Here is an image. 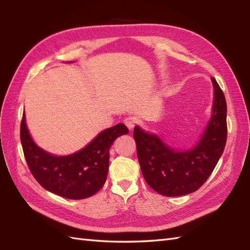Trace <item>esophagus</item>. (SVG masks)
I'll return each mask as SVG.
<instances>
[{
	"mask_svg": "<svg viewBox=\"0 0 250 250\" xmlns=\"http://www.w3.org/2000/svg\"><path fill=\"white\" fill-rule=\"evenodd\" d=\"M124 122H125V125L128 126L129 130H132L136 125V119L133 118V117H126Z\"/></svg>",
	"mask_w": 250,
	"mask_h": 250,
	"instance_id": "1",
	"label": "esophagus"
}]
</instances>
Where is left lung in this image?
I'll return each mask as SVG.
<instances>
[{
    "label": "left lung",
    "instance_id": "obj_1",
    "mask_svg": "<svg viewBox=\"0 0 250 250\" xmlns=\"http://www.w3.org/2000/svg\"><path fill=\"white\" fill-rule=\"evenodd\" d=\"M214 84L213 115L203 136L193 149L178 152L167 147L157 135L135 126L137 159L146 183L166 196L185 195L202 187L213 173L227 142V103L218 83Z\"/></svg>",
    "mask_w": 250,
    "mask_h": 250
}]
</instances>
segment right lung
<instances>
[{"instance_id": "add662e5", "label": "right lung", "mask_w": 250, "mask_h": 250, "mask_svg": "<svg viewBox=\"0 0 250 250\" xmlns=\"http://www.w3.org/2000/svg\"><path fill=\"white\" fill-rule=\"evenodd\" d=\"M128 128L118 124L106 129L89 145L74 155L55 157L32 141L24 114L20 125V140L30 172L42 187L71 200L86 199L103 187L108 172L109 148Z\"/></svg>"}]
</instances>
